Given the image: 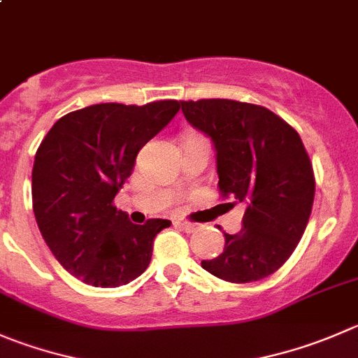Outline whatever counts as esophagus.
<instances>
[{
    "mask_svg": "<svg viewBox=\"0 0 358 358\" xmlns=\"http://www.w3.org/2000/svg\"><path fill=\"white\" fill-rule=\"evenodd\" d=\"M178 225H180V227H182L185 232H194L197 227H199V225H197V224H192V222H185V220H180Z\"/></svg>",
    "mask_w": 358,
    "mask_h": 358,
    "instance_id": "1",
    "label": "esophagus"
}]
</instances>
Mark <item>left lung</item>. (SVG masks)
<instances>
[{
  "instance_id": "1",
  "label": "left lung",
  "mask_w": 358,
  "mask_h": 358,
  "mask_svg": "<svg viewBox=\"0 0 358 358\" xmlns=\"http://www.w3.org/2000/svg\"><path fill=\"white\" fill-rule=\"evenodd\" d=\"M180 105L187 122L213 143L220 192L245 206L241 231L224 232V252L201 266L232 283L273 275L296 250L313 206V168L299 134L271 110L250 103Z\"/></svg>"
}]
</instances>
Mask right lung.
Wrapping results in <instances>:
<instances>
[{
    "label": "right lung",
    "instance_id": "obj_1",
    "mask_svg": "<svg viewBox=\"0 0 358 358\" xmlns=\"http://www.w3.org/2000/svg\"><path fill=\"white\" fill-rule=\"evenodd\" d=\"M180 103H101L61 117L33 164V211L45 243L66 271L103 289L145 271L157 232L171 222H129L113 199L138 152L178 113Z\"/></svg>",
    "mask_w": 358,
    "mask_h": 358
}]
</instances>
